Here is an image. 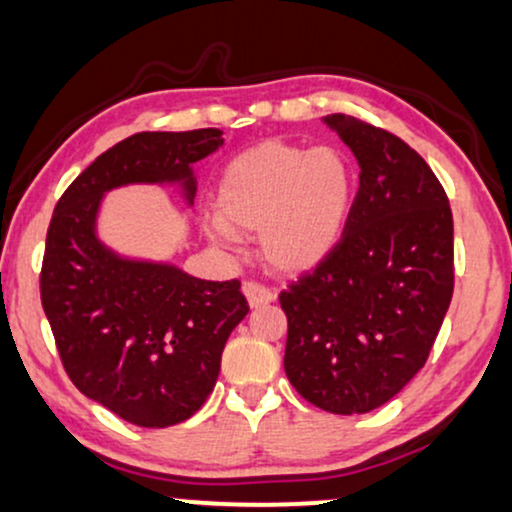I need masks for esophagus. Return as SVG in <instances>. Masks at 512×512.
I'll return each instance as SVG.
<instances>
[{"instance_id": "esophagus-1", "label": "esophagus", "mask_w": 512, "mask_h": 512, "mask_svg": "<svg viewBox=\"0 0 512 512\" xmlns=\"http://www.w3.org/2000/svg\"><path fill=\"white\" fill-rule=\"evenodd\" d=\"M242 291H244V296H247L251 308H263V305L275 301V291L268 289L261 282H244Z\"/></svg>"}]
</instances>
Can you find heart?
Segmentation results:
<instances>
[{"label":"heart","mask_w":512,"mask_h":512,"mask_svg":"<svg viewBox=\"0 0 512 512\" xmlns=\"http://www.w3.org/2000/svg\"><path fill=\"white\" fill-rule=\"evenodd\" d=\"M355 176L341 150L265 141L225 167L216 214L204 230L218 247L235 249L237 232H261V251L280 272H305L322 263L341 240Z\"/></svg>","instance_id":"1"}]
</instances>
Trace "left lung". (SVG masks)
Wrapping results in <instances>:
<instances>
[{
	"label": "left lung",
	"instance_id": "8db88e82",
	"mask_svg": "<svg viewBox=\"0 0 512 512\" xmlns=\"http://www.w3.org/2000/svg\"><path fill=\"white\" fill-rule=\"evenodd\" d=\"M322 122L353 150L360 190L334 251L280 294L284 371L315 407L367 414L428 360L454 294V221L402 138L350 115Z\"/></svg>",
	"mask_w": 512,
	"mask_h": 512
}]
</instances>
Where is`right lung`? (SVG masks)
<instances>
[{"instance_id":"1","label":"right lung","mask_w":512,"mask_h":512,"mask_svg":"<svg viewBox=\"0 0 512 512\" xmlns=\"http://www.w3.org/2000/svg\"><path fill=\"white\" fill-rule=\"evenodd\" d=\"M221 129L143 131L91 162L58 199L39 277L46 320L70 381L141 428H167L207 402L230 331L249 313L240 282H209L174 263L117 254L98 237L105 192L176 185L192 204V164Z\"/></svg>"}]
</instances>
